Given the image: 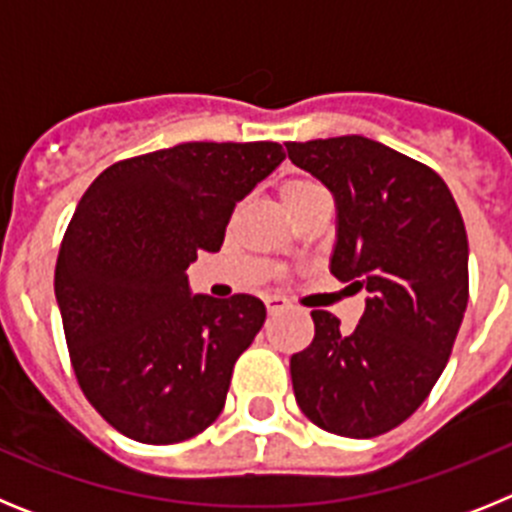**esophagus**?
<instances>
[{
  "mask_svg": "<svg viewBox=\"0 0 512 512\" xmlns=\"http://www.w3.org/2000/svg\"><path fill=\"white\" fill-rule=\"evenodd\" d=\"M264 302H266V310H269L271 315H274V312L287 310V307H289V302L284 300V297H279V295H269Z\"/></svg>",
  "mask_w": 512,
  "mask_h": 512,
  "instance_id": "esophagus-1",
  "label": "esophagus"
}]
</instances>
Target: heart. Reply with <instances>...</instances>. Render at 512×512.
<instances>
[{
  "label": "heart",
  "mask_w": 512,
  "mask_h": 512,
  "mask_svg": "<svg viewBox=\"0 0 512 512\" xmlns=\"http://www.w3.org/2000/svg\"><path fill=\"white\" fill-rule=\"evenodd\" d=\"M318 192H325L323 187H320L318 182H312V179H289V182L282 184V202L284 207L287 205H295V202L305 200V197H310V194H318Z\"/></svg>",
  "instance_id": "obj_1"
}]
</instances>
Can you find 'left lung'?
<instances>
[{"label": "left lung", "instance_id": "left-lung-1", "mask_svg": "<svg viewBox=\"0 0 512 512\" xmlns=\"http://www.w3.org/2000/svg\"><path fill=\"white\" fill-rule=\"evenodd\" d=\"M336 202L330 274L366 289L351 333L312 310L315 338L289 359L302 413L323 431L372 438L423 405L469 300L464 220L441 176L364 135L287 143Z\"/></svg>", "mask_w": 512, "mask_h": 512}]
</instances>
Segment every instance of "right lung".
Listing matches in <instances>:
<instances>
[{
  "mask_svg": "<svg viewBox=\"0 0 512 512\" xmlns=\"http://www.w3.org/2000/svg\"><path fill=\"white\" fill-rule=\"evenodd\" d=\"M284 161L279 143H179L112 164L76 205L56 300L79 387L112 428L179 443L220 415L259 297L192 295L187 266L220 251L235 205Z\"/></svg>",
  "mask_w": 512,
  "mask_h": 512,
  "instance_id": "obj_1",
  "label": "right lung"
}]
</instances>
